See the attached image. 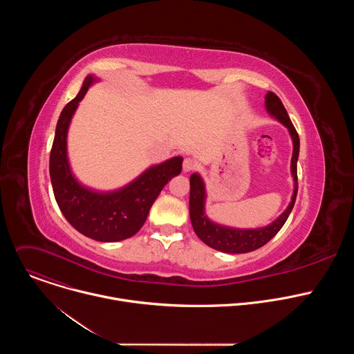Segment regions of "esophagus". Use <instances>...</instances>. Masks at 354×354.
I'll return each instance as SVG.
<instances>
[{
	"instance_id": "34e87169",
	"label": "esophagus",
	"mask_w": 354,
	"mask_h": 354,
	"mask_svg": "<svg viewBox=\"0 0 354 354\" xmlns=\"http://www.w3.org/2000/svg\"><path fill=\"white\" fill-rule=\"evenodd\" d=\"M194 167H196V162L193 160L185 158V161H183V172H190V171L194 169Z\"/></svg>"
}]
</instances>
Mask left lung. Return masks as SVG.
Segmentation results:
<instances>
[{"label":"left lung","instance_id":"left-lung-1","mask_svg":"<svg viewBox=\"0 0 354 354\" xmlns=\"http://www.w3.org/2000/svg\"><path fill=\"white\" fill-rule=\"evenodd\" d=\"M265 108L270 118L281 123L287 130L292 141V156L290 172L292 176V194L286 210L270 224L257 228H236L213 221L206 213L207 190L205 179L198 172L190 175V196H189V213L190 221L196 235L210 248L225 252V254H246L265 243H268L284 225L288 218L297 197L298 182H297V161L299 154V137L288 118L286 108L283 106L279 96L273 92H268L265 96Z\"/></svg>","mask_w":354,"mask_h":354}]
</instances>
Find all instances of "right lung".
I'll return each instance as SVG.
<instances>
[{
  "instance_id": "obj_1",
  "label": "right lung",
  "mask_w": 354,
  "mask_h": 354,
  "mask_svg": "<svg viewBox=\"0 0 354 354\" xmlns=\"http://www.w3.org/2000/svg\"><path fill=\"white\" fill-rule=\"evenodd\" d=\"M86 75L78 95L60 113L50 153V179L57 205L67 221L81 234L100 242H118L137 234L164 186L182 171V157L151 165L131 182L113 190H97L74 175L67 151L73 116L88 89L99 82Z\"/></svg>"
}]
</instances>
